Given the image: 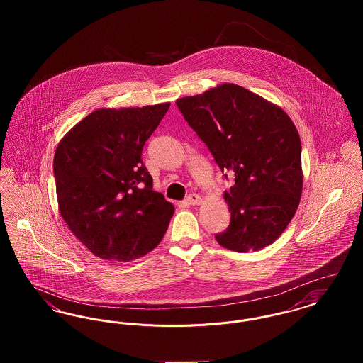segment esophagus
<instances>
[{"mask_svg":"<svg viewBox=\"0 0 363 363\" xmlns=\"http://www.w3.org/2000/svg\"><path fill=\"white\" fill-rule=\"evenodd\" d=\"M186 203L189 206H200L203 203V199H201V196H199L196 193H191V194L186 197Z\"/></svg>","mask_w":363,"mask_h":363,"instance_id":"1","label":"esophagus"}]
</instances>
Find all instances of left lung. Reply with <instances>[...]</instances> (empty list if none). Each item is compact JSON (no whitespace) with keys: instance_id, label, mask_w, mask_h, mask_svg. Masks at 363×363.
Instances as JSON below:
<instances>
[{"instance_id":"left-lung-1","label":"left lung","mask_w":363,"mask_h":363,"mask_svg":"<svg viewBox=\"0 0 363 363\" xmlns=\"http://www.w3.org/2000/svg\"><path fill=\"white\" fill-rule=\"evenodd\" d=\"M177 106L222 172L235 177L223 196L230 225L216 241L240 253L274 243L291 222L303 186L301 138L291 118L231 83L179 98Z\"/></svg>"}]
</instances>
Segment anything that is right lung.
Instances as JSON below:
<instances>
[{
	"label": "right lung",
	"mask_w": 363,
	"mask_h": 363,
	"mask_svg": "<svg viewBox=\"0 0 363 363\" xmlns=\"http://www.w3.org/2000/svg\"><path fill=\"white\" fill-rule=\"evenodd\" d=\"M170 104L98 108L77 122L54 154L58 209L96 257L130 261L162 241L174 206L152 190L141 152Z\"/></svg>",
	"instance_id": "add662e5"
}]
</instances>
